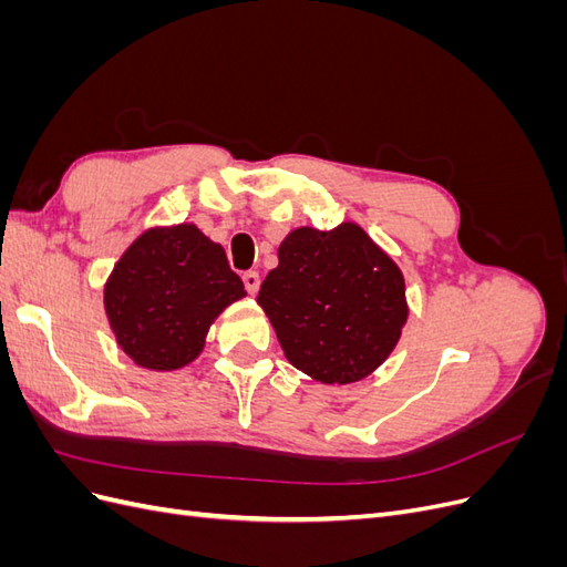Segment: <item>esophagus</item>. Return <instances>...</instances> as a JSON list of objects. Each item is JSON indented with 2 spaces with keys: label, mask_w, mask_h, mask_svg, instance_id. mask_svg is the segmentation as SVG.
Instances as JSON below:
<instances>
[{
  "label": "esophagus",
  "mask_w": 567,
  "mask_h": 567,
  "mask_svg": "<svg viewBox=\"0 0 567 567\" xmlns=\"http://www.w3.org/2000/svg\"><path fill=\"white\" fill-rule=\"evenodd\" d=\"M241 279H244V286H246L248 293L255 296L257 288H260V274H257V271H246Z\"/></svg>",
  "instance_id": "34e87169"
}]
</instances>
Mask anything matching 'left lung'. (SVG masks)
I'll use <instances>...</instances> for the list:
<instances>
[{
    "instance_id": "obj_1",
    "label": "left lung",
    "mask_w": 567,
    "mask_h": 567,
    "mask_svg": "<svg viewBox=\"0 0 567 567\" xmlns=\"http://www.w3.org/2000/svg\"><path fill=\"white\" fill-rule=\"evenodd\" d=\"M257 302L288 362L329 385L379 369L409 315L400 267L352 221L290 231Z\"/></svg>"
}]
</instances>
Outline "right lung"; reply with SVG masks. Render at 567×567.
I'll return each instance as SVG.
<instances>
[{
	"mask_svg": "<svg viewBox=\"0 0 567 567\" xmlns=\"http://www.w3.org/2000/svg\"><path fill=\"white\" fill-rule=\"evenodd\" d=\"M244 296L225 248L194 225H177L144 231L123 252L106 281L104 307L134 364L175 371L194 362L210 323Z\"/></svg>",
	"mask_w": 567,
	"mask_h": 567,
	"instance_id": "obj_1",
	"label": "right lung"
}]
</instances>
